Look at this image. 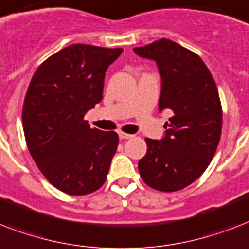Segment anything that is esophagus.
Returning a JSON list of instances; mask_svg holds the SVG:
<instances>
[{
  "instance_id": "esophagus-1",
  "label": "esophagus",
  "mask_w": 249,
  "mask_h": 249,
  "mask_svg": "<svg viewBox=\"0 0 249 249\" xmlns=\"http://www.w3.org/2000/svg\"><path fill=\"white\" fill-rule=\"evenodd\" d=\"M119 137H120V140H130V138H133L132 134H128L125 132H119Z\"/></svg>"
}]
</instances>
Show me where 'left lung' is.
Segmentation results:
<instances>
[{
	"mask_svg": "<svg viewBox=\"0 0 249 249\" xmlns=\"http://www.w3.org/2000/svg\"><path fill=\"white\" fill-rule=\"evenodd\" d=\"M134 53L156 62L161 76L159 109L173 112L163 140H144L147 152L138 161L140 174L152 189L178 191L204 173L220 143L218 90L200 56L174 41L161 38Z\"/></svg>",
	"mask_w": 249,
	"mask_h": 249,
	"instance_id": "left-lung-1",
	"label": "left lung"
}]
</instances>
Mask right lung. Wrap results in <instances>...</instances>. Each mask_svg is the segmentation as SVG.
<instances>
[{"label":"right lung","mask_w":249,"mask_h":249,"mask_svg":"<svg viewBox=\"0 0 249 249\" xmlns=\"http://www.w3.org/2000/svg\"><path fill=\"white\" fill-rule=\"evenodd\" d=\"M123 49L75 44L35 72L23 103L25 142L45 178L81 196L105 183L119 136L90 128L85 113L103 98L107 68Z\"/></svg>","instance_id":"1"}]
</instances>
